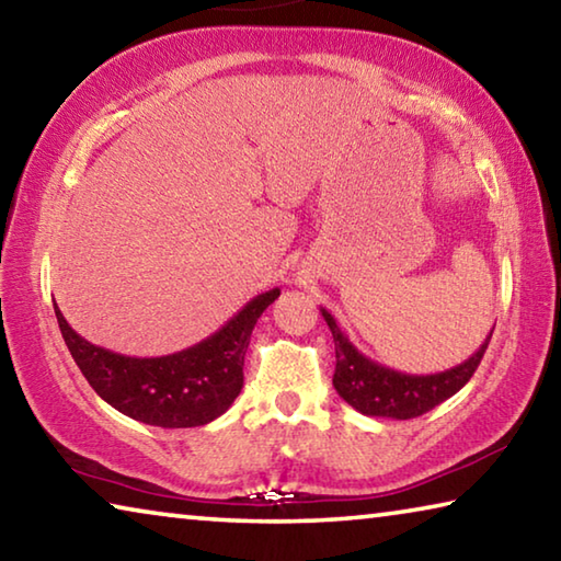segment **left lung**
<instances>
[{
    "label": "left lung",
    "mask_w": 561,
    "mask_h": 561,
    "mask_svg": "<svg viewBox=\"0 0 561 561\" xmlns=\"http://www.w3.org/2000/svg\"><path fill=\"white\" fill-rule=\"evenodd\" d=\"M321 317L331 329L336 344V371H334V388L344 401L356 408L364 415L376 417H396V421H408V417H417L423 413L433 411L435 405L448 401L460 388L470 381L474 368L480 366L485 348L490 344V336L495 327L474 354L462 360V364L448 368L440 374L415 376V374H401L393 371L378 360L368 358L351 344L348 336L339 329L336 319L321 309Z\"/></svg>",
    "instance_id": "1"
}]
</instances>
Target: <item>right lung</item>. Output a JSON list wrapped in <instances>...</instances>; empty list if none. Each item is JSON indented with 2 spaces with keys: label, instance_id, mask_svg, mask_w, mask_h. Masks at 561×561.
Returning a JSON list of instances; mask_svg holds the SVG:
<instances>
[{
  "label": "right lung",
  "instance_id": "1",
  "mask_svg": "<svg viewBox=\"0 0 561 561\" xmlns=\"http://www.w3.org/2000/svg\"><path fill=\"white\" fill-rule=\"evenodd\" d=\"M279 289L257 294L201 344L178 354L136 358L113 354L76 334L54 304L61 336L93 391L123 415L158 428H195L220 417L244 383V351L262 311Z\"/></svg>",
  "mask_w": 561,
  "mask_h": 561
}]
</instances>
